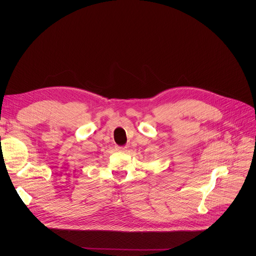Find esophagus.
<instances>
[{
  "label": "esophagus",
  "instance_id": "obj_1",
  "mask_svg": "<svg viewBox=\"0 0 256 256\" xmlns=\"http://www.w3.org/2000/svg\"><path fill=\"white\" fill-rule=\"evenodd\" d=\"M126 149H128L126 147H116V150L118 151V152H126Z\"/></svg>",
  "mask_w": 256,
  "mask_h": 256
}]
</instances>
